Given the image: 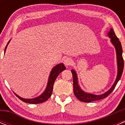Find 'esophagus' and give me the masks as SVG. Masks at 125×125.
I'll return each mask as SVG.
<instances>
[{
	"instance_id": "obj_1",
	"label": "esophagus",
	"mask_w": 125,
	"mask_h": 125,
	"mask_svg": "<svg viewBox=\"0 0 125 125\" xmlns=\"http://www.w3.org/2000/svg\"><path fill=\"white\" fill-rule=\"evenodd\" d=\"M73 62V61L72 59H71V58H69V57H66L64 59V64L65 66H68L69 65L71 64Z\"/></svg>"
}]
</instances>
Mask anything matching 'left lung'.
Masks as SVG:
<instances>
[{"mask_svg":"<svg viewBox=\"0 0 125 125\" xmlns=\"http://www.w3.org/2000/svg\"><path fill=\"white\" fill-rule=\"evenodd\" d=\"M107 36L109 37V38H110V41L115 48L116 53L117 69H118L116 78L113 84L110 88V89H109V90H108L104 93L96 95V94H94L92 93L85 92L81 88L79 83H78V78L76 71L74 69H71L73 77L74 94L76 98H78L79 100H80L81 101L84 103H89L91 102V101H97V100H100L101 99H103V98H105L114 90L117 83L121 78V75L123 73V68H124V61H123V56H122L123 50H122L121 42L119 41L118 38L116 36L115 33L114 31L112 28L110 29L109 32L107 33Z\"/></svg>","mask_w":125,"mask_h":125,"instance_id":"obj_1","label":"left lung"}]
</instances>
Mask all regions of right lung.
<instances>
[{
    "mask_svg": "<svg viewBox=\"0 0 125 125\" xmlns=\"http://www.w3.org/2000/svg\"><path fill=\"white\" fill-rule=\"evenodd\" d=\"M10 41V40L8 42L6 47H5V51H4V54H5L7 47V46L9 44ZM65 69H66V67H65L64 65L62 63H60L56 65L52 69L50 73V74H49V79H48V81H47L46 89L44 91V92L41 95L39 96L34 98H31V99H25V98H23L22 97L19 96V95H17V94L15 93V94L19 98L20 100H22V101L25 103H27L39 104L42 103L47 101L50 98L52 94V93L53 90V86H54L55 80H56L57 76H58V75L60 74V73H61L62 71H63Z\"/></svg>",
    "mask_w": 125,
    "mask_h": 125,
    "instance_id": "1",
    "label": "right lung"
}]
</instances>
